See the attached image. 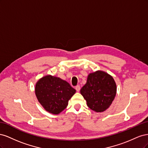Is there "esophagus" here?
I'll use <instances>...</instances> for the list:
<instances>
[{"instance_id": "esophagus-1", "label": "esophagus", "mask_w": 148, "mask_h": 148, "mask_svg": "<svg viewBox=\"0 0 148 148\" xmlns=\"http://www.w3.org/2000/svg\"><path fill=\"white\" fill-rule=\"evenodd\" d=\"M75 89H76V90H77V91L79 92L80 90V86H79V85H77V86H76Z\"/></svg>"}]
</instances>
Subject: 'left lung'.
<instances>
[{"label": "left lung", "instance_id": "left-lung-1", "mask_svg": "<svg viewBox=\"0 0 148 148\" xmlns=\"http://www.w3.org/2000/svg\"><path fill=\"white\" fill-rule=\"evenodd\" d=\"M87 106L96 112L109 108L117 93V85L113 77L104 71L89 73L87 82L80 90Z\"/></svg>", "mask_w": 148, "mask_h": 148}]
</instances>
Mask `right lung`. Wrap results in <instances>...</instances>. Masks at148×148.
Listing matches in <instances>:
<instances>
[{
  "instance_id": "1",
  "label": "right lung",
  "mask_w": 148,
  "mask_h": 148,
  "mask_svg": "<svg viewBox=\"0 0 148 148\" xmlns=\"http://www.w3.org/2000/svg\"><path fill=\"white\" fill-rule=\"evenodd\" d=\"M75 92L68 82L50 75L40 78L35 86V95L39 102L46 111L55 115L66 108Z\"/></svg>"
}]
</instances>
